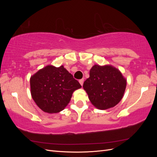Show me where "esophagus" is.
<instances>
[{"label":"esophagus","mask_w":157,"mask_h":157,"mask_svg":"<svg viewBox=\"0 0 157 157\" xmlns=\"http://www.w3.org/2000/svg\"><path fill=\"white\" fill-rule=\"evenodd\" d=\"M83 82H84V79L83 78L79 80V83L80 84V85H81V86H82V85H83Z\"/></svg>","instance_id":"esophagus-1"}]
</instances>
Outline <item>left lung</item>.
<instances>
[{"instance_id":"left-lung-1","label":"left lung","mask_w":157,"mask_h":157,"mask_svg":"<svg viewBox=\"0 0 157 157\" xmlns=\"http://www.w3.org/2000/svg\"><path fill=\"white\" fill-rule=\"evenodd\" d=\"M126 80L121 71L112 65H94L83 88L92 105L105 110L120 102L125 92Z\"/></svg>"}]
</instances>
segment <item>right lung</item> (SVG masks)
Returning <instances> with one entry per match:
<instances>
[{
    "label": "right lung",
    "instance_id": "1",
    "mask_svg": "<svg viewBox=\"0 0 157 157\" xmlns=\"http://www.w3.org/2000/svg\"><path fill=\"white\" fill-rule=\"evenodd\" d=\"M32 98L41 110L48 113L63 111L75 90L82 86L63 65H47L31 76Z\"/></svg>",
    "mask_w": 157,
    "mask_h": 157
}]
</instances>
